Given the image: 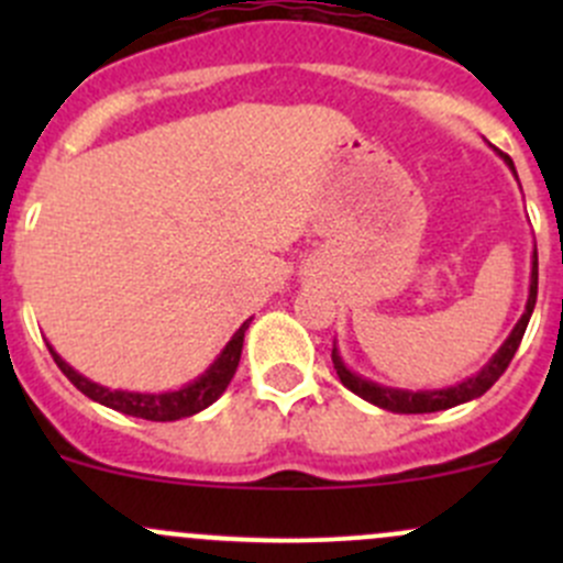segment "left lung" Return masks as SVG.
<instances>
[{
    "label": "left lung",
    "mask_w": 563,
    "mask_h": 563,
    "mask_svg": "<svg viewBox=\"0 0 563 563\" xmlns=\"http://www.w3.org/2000/svg\"><path fill=\"white\" fill-rule=\"evenodd\" d=\"M507 163L512 166V161L507 157ZM515 168V166H512ZM537 283H539V264H537V255H533V269H531V294H528V305H526V313L518 321V327L512 329V334L507 338V343L498 349V354L476 373L474 378L468 382L457 384V387L450 389H435V391H402V389H387V387H378V384L365 382V378L354 376L351 371H345V365L340 362L338 351H332V362H334V371H338L340 382H343L345 389H351L354 395H360L362 400L373 402V406H382L387 411L395 413H433V411H444V408L460 406L465 400H474V397L485 395L498 378L504 376V371L509 367L512 362L515 351H518L520 340H523L526 327H528V318L533 313V305H537Z\"/></svg>",
    "instance_id": "1"
}]
</instances>
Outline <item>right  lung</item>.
Instances as JSON below:
<instances>
[{
	"instance_id": "obj_1",
	"label": "right lung",
	"mask_w": 563,
	"mask_h": 563,
	"mask_svg": "<svg viewBox=\"0 0 563 563\" xmlns=\"http://www.w3.org/2000/svg\"><path fill=\"white\" fill-rule=\"evenodd\" d=\"M250 327V321H245L240 327V332L231 338V343L225 345L223 354L218 356L212 367L203 373L198 382H192L190 387H181L176 391H166V395H139V391H119V389H106L100 384L89 382V378L78 376L59 354L48 345L51 356H54L56 367L65 373L67 378L73 382V387L81 389L84 395L92 397L95 402H103V406L113 408L119 413H128V417H139V419H152V422H174V419L181 417H192V413L203 411L207 406H212L220 395H223L225 387L234 378L236 365H240L242 356V343H245V329Z\"/></svg>"
}]
</instances>
